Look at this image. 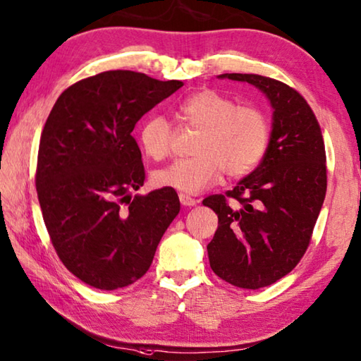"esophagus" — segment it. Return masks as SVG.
Segmentation results:
<instances>
[{
	"label": "esophagus",
	"mask_w": 361,
	"mask_h": 361,
	"mask_svg": "<svg viewBox=\"0 0 361 361\" xmlns=\"http://www.w3.org/2000/svg\"><path fill=\"white\" fill-rule=\"evenodd\" d=\"M180 202H181V205H185V207H194V205L197 204V201L194 197H191V196H188V194H180Z\"/></svg>",
	"instance_id": "obj_1"
}]
</instances>
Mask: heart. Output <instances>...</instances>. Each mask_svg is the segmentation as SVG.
<instances>
[{
    "instance_id": "1",
    "label": "heart",
    "mask_w": 361,
    "mask_h": 361,
    "mask_svg": "<svg viewBox=\"0 0 361 361\" xmlns=\"http://www.w3.org/2000/svg\"><path fill=\"white\" fill-rule=\"evenodd\" d=\"M180 118L186 127L199 130L194 157L154 171L157 188L197 194L214 185L221 171L230 178L247 175L259 165L270 140L268 120L259 109L238 107L214 90L197 91L183 101ZM138 141L146 157L162 160L170 154L173 128L165 117L149 116L141 125Z\"/></svg>"
}]
</instances>
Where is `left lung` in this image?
<instances>
[{
    "label": "left lung",
    "instance_id": "1",
    "mask_svg": "<svg viewBox=\"0 0 361 361\" xmlns=\"http://www.w3.org/2000/svg\"><path fill=\"white\" fill-rule=\"evenodd\" d=\"M247 82L273 109L268 147L252 173L231 191L205 197L219 215L207 245L210 268L236 288L260 289L286 276L304 257L326 196V154L318 120L294 88L255 73H223ZM236 198V206L227 197Z\"/></svg>",
    "mask_w": 361,
    "mask_h": 361
}]
</instances>
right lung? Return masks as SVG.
<instances>
[{
  "mask_svg": "<svg viewBox=\"0 0 361 361\" xmlns=\"http://www.w3.org/2000/svg\"><path fill=\"white\" fill-rule=\"evenodd\" d=\"M181 87L140 72H102L68 87L44 123L35 176L44 225L67 270L96 289L146 274L178 215L175 190L131 194L145 183L131 131Z\"/></svg>",
  "mask_w": 361,
  "mask_h": 361,
  "instance_id": "add662e5",
  "label": "right lung"
}]
</instances>
